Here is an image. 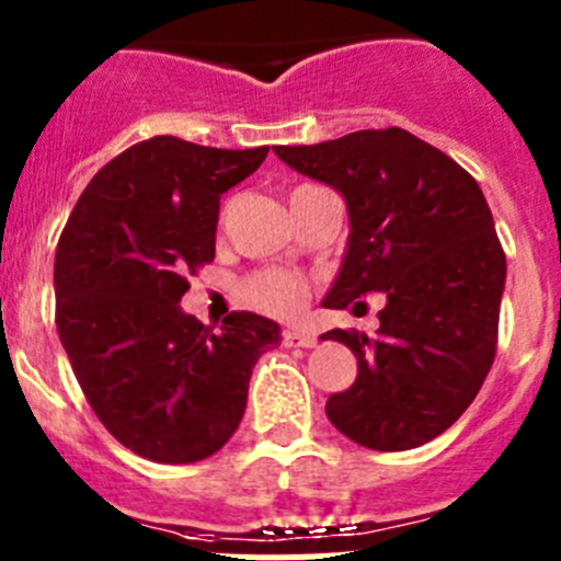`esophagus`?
Returning a JSON list of instances; mask_svg holds the SVG:
<instances>
[{"label": "esophagus", "mask_w": 561, "mask_h": 561, "mask_svg": "<svg viewBox=\"0 0 561 561\" xmlns=\"http://www.w3.org/2000/svg\"><path fill=\"white\" fill-rule=\"evenodd\" d=\"M284 345H289V348H314L317 334L314 331H304V329H286Z\"/></svg>", "instance_id": "34e87169"}]
</instances>
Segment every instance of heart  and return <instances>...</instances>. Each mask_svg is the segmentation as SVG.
<instances>
[{"label":"heart","instance_id":"obj_1","mask_svg":"<svg viewBox=\"0 0 561 561\" xmlns=\"http://www.w3.org/2000/svg\"><path fill=\"white\" fill-rule=\"evenodd\" d=\"M244 297L255 309L272 317H295L304 309L309 289L297 275L284 270H266L252 275L244 284Z\"/></svg>","mask_w":561,"mask_h":561}]
</instances>
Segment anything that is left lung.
<instances>
[{
    "label": "left lung",
    "mask_w": 561,
    "mask_h": 561,
    "mask_svg": "<svg viewBox=\"0 0 561 561\" xmlns=\"http://www.w3.org/2000/svg\"><path fill=\"white\" fill-rule=\"evenodd\" d=\"M297 173L348 207V247L323 306L354 314L381 291L376 340L334 329L356 379L325 413L359 447L401 453L438 438L478 396L497 351L505 255L478 182L404 128L277 146Z\"/></svg>",
    "instance_id": "left-lung-1"
}]
</instances>
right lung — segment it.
<instances>
[{
    "label": "right lung",
    "mask_w": 561,
    "mask_h": 561,
    "mask_svg": "<svg viewBox=\"0 0 561 561\" xmlns=\"http://www.w3.org/2000/svg\"><path fill=\"white\" fill-rule=\"evenodd\" d=\"M270 148L151 137L81 193L56 250V325L83 396L123 447L196 463L225 447L280 325L232 311L210 331L182 311L187 272L216 255L219 199Z\"/></svg>",
    "instance_id": "right-lung-1"
}]
</instances>
